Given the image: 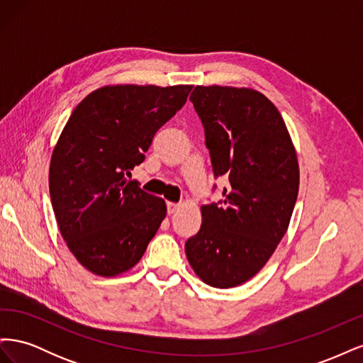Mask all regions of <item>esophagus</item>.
<instances>
[{
  "mask_svg": "<svg viewBox=\"0 0 363 363\" xmlns=\"http://www.w3.org/2000/svg\"><path fill=\"white\" fill-rule=\"evenodd\" d=\"M179 208H180V204H177V203H168V213H169V215L177 212Z\"/></svg>",
  "mask_w": 363,
  "mask_h": 363,
  "instance_id": "esophagus-1",
  "label": "esophagus"
}]
</instances>
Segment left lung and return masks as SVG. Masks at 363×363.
<instances>
[{"label":"left lung","mask_w":363,"mask_h":363,"mask_svg":"<svg viewBox=\"0 0 363 363\" xmlns=\"http://www.w3.org/2000/svg\"><path fill=\"white\" fill-rule=\"evenodd\" d=\"M224 200L201 206L200 232L186 240L206 284L235 288L265 267L289 227L300 169L286 124L268 98L248 87L196 86L191 94Z\"/></svg>","instance_id":"8db88e82"}]
</instances>
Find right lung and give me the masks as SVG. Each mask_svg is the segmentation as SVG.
Returning a JSON list of instances; mask_svg holds the SVG:
<instances>
[{
  "label": "right lung",
  "mask_w": 363,
  "mask_h": 363,
  "mask_svg": "<svg viewBox=\"0 0 363 363\" xmlns=\"http://www.w3.org/2000/svg\"><path fill=\"white\" fill-rule=\"evenodd\" d=\"M192 86H104L74 108L54 147L50 196L62 238L96 276L133 268L167 204L131 182L156 131L184 106Z\"/></svg>",
  "instance_id": "add662e5"
}]
</instances>
